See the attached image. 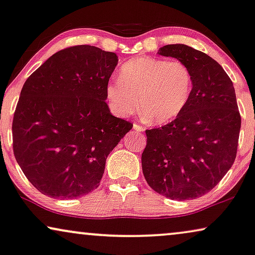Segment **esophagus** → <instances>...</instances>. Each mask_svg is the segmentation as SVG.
Masks as SVG:
<instances>
[{
    "label": "esophagus",
    "mask_w": 255,
    "mask_h": 255,
    "mask_svg": "<svg viewBox=\"0 0 255 255\" xmlns=\"http://www.w3.org/2000/svg\"><path fill=\"white\" fill-rule=\"evenodd\" d=\"M133 128H134V129L136 130V131H140V133H141V131L144 130L143 126H141V125H138V124H134V125H133Z\"/></svg>",
    "instance_id": "esophagus-1"
}]
</instances>
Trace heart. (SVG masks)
<instances>
[{
    "instance_id": "b5f03b06",
    "label": "heart",
    "mask_w": 255,
    "mask_h": 255,
    "mask_svg": "<svg viewBox=\"0 0 255 255\" xmlns=\"http://www.w3.org/2000/svg\"><path fill=\"white\" fill-rule=\"evenodd\" d=\"M192 89V72L182 61L138 56L122 64L106 94L120 117H129L140 107L149 121L166 124L181 114Z\"/></svg>"
}]
</instances>
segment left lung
I'll return each mask as SVG.
<instances>
[{
    "instance_id": "left-lung-1",
    "label": "left lung",
    "mask_w": 255,
    "mask_h": 255,
    "mask_svg": "<svg viewBox=\"0 0 255 255\" xmlns=\"http://www.w3.org/2000/svg\"><path fill=\"white\" fill-rule=\"evenodd\" d=\"M157 54L186 63L193 89L175 120L146 130L142 172L159 194L195 199L221 181L237 156L241 117L233 82L217 61L186 44H167Z\"/></svg>"
}]
</instances>
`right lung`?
Returning <instances> with one entry per match:
<instances>
[{
	"label": "right lung",
	"mask_w": 255,
	"mask_h": 255,
	"mask_svg": "<svg viewBox=\"0 0 255 255\" xmlns=\"http://www.w3.org/2000/svg\"><path fill=\"white\" fill-rule=\"evenodd\" d=\"M117 64L112 51L73 46L24 82L12 120V150L42 194L75 199L98 188L108 154L133 127L113 117L105 101Z\"/></svg>",
	"instance_id": "add662e5"
}]
</instances>
